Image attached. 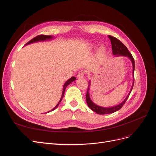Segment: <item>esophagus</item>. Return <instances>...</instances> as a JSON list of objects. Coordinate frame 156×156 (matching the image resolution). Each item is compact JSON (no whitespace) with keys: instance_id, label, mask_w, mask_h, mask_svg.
<instances>
[{"instance_id":"1","label":"esophagus","mask_w":156,"mask_h":156,"mask_svg":"<svg viewBox=\"0 0 156 156\" xmlns=\"http://www.w3.org/2000/svg\"><path fill=\"white\" fill-rule=\"evenodd\" d=\"M84 73H85V72H84V71H83V70L80 71V72L78 73L77 75V78H82V77H83L84 75Z\"/></svg>"}]
</instances>
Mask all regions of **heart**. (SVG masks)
<instances>
[{
	"label": "heart",
	"instance_id": "heart-1",
	"mask_svg": "<svg viewBox=\"0 0 156 156\" xmlns=\"http://www.w3.org/2000/svg\"><path fill=\"white\" fill-rule=\"evenodd\" d=\"M94 48H95V45H92L90 46V49H93ZM105 47L103 45H101L98 48V50H97V55L99 57H100V56H102L103 55V54L105 53Z\"/></svg>",
	"mask_w": 156,
	"mask_h": 156
}]
</instances>
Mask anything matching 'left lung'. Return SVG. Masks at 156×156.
<instances>
[{"label": "left lung", "instance_id": "left-lung-1", "mask_svg": "<svg viewBox=\"0 0 156 156\" xmlns=\"http://www.w3.org/2000/svg\"><path fill=\"white\" fill-rule=\"evenodd\" d=\"M108 38L110 39L111 42V45H112V54L113 55L115 56H126V57H128L132 62V65H133V84H132V87L131 88V90L129 92V94L127 95V96L126 98L124 101H122L120 104L118 105L114 106V107H103L98 106L96 105L92 100L90 98V94H89V90H90V81L88 84V87L87 90V95H86V100H87V103L89 108H90L91 110L94 111L95 112L98 113L99 115H106V114H111V113H113L117 111H119V109L122 107L124 105L125 102L128 98L129 94L133 89V84H134V70H135V61L134 58L133 57V56L130 53V52L129 50L127 49L126 47L122 43V42L118 40L116 37H113L112 36H108Z\"/></svg>", "mask_w": 156, "mask_h": 156}]
</instances>
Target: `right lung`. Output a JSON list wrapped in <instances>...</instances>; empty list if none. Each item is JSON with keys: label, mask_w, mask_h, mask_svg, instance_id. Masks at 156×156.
Listing matches in <instances>:
<instances>
[{"label": "right lung", "mask_w": 156, "mask_h": 156, "mask_svg": "<svg viewBox=\"0 0 156 156\" xmlns=\"http://www.w3.org/2000/svg\"><path fill=\"white\" fill-rule=\"evenodd\" d=\"M53 36H46V35H39V36H36V37H34V38L33 39H32L30 41H29V42H28V43L26 44V45H28V44H32V43H35V42H37V41H45V40H51L52 38H53ZM76 79V78H75V77H71L69 79H68V81L66 82L65 83H64V87H63V90H62V96H61V98H60V101H59V102L58 103V104L56 105L53 109H52L51 111H48V112H49L50 111H53V110H55V108L57 107L58 105H59V104H60V103L61 102V101H62V98H63V97H64V92H65V90H66V88L69 84L71 83H72L73 81H75V80Z\"/></svg>", "instance_id": "add662e5"}]
</instances>
